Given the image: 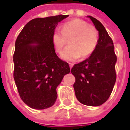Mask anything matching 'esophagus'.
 <instances>
[{
    "label": "esophagus",
    "mask_w": 130,
    "mask_h": 130,
    "mask_svg": "<svg viewBox=\"0 0 130 130\" xmlns=\"http://www.w3.org/2000/svg\"><path fill=\"white\" fill-rule=\"evenodd\" d=\"M73 64L72 63H69V67H70V69H71L72 68V67H73Z\"/></svg>",
    "instance_id": "34e87169"
}]
</instances>
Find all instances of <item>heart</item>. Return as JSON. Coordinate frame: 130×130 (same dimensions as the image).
Masks as SVG:
<instances>
[{"mask_svg":"<svg viewBox=\"0 0 130 130\" xmlns=\"http://www.w3.org/2000/svg\"><path fill=\"white\" fill-rule=\"evenodd\" d=\"M69 40V46L61 53V59L73 61L79 57H86L96 48L99 40V31L86 21L75 19L62 25L61 31L56 29L52 36L55 51L60 52Z\"/></svg>","mask_w":130,"mask_h":130,"instance_id":"heart-1","label":"heart"}]
</instances>
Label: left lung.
Here are the masks:
<instances>
[{
	"instance_id": "8db88e82",
	"label": "left lung",
	"mask_w": 130,
	"mask_h": 130,
	"mask_svg": "<svg viewBox=\"0 0 130 130\" xmlns=\"http://www.w3.org/2000/svg\"><path fill=\"white\" fill-rule=\"evenodd\" d=\"M99 31L96 48L90 57L71 69L75 76L73 84L77 100L83 105L96 107L111 96L116 81L117 57L114 44L105 27L94 17L88 16Z\"/></svg>"
}]
</instances>
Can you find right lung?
Here are the masks:
<instances>
[{"instance_id":"add662e5","label":"right lung","mask_w":130,"mask_h":130,"mask_svg":"<svg viewBox=\"0 0 130 130\" xmlns=\"http://www.w3.org/2000/svg\"><path fill=\"white\" fill-rule=\"evenodd\" d=\"M68 15L36 18L29 21L15 42L14 79L20 98L32 109H48L57 98V87L70 72L68 63L55 53L52 36Z\"/></svg>"}]
</instances>
